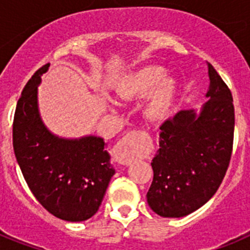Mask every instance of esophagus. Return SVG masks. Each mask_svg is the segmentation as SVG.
<instances>
[{"label": "esophagus", "mask_w": 250, "mask_h": 250, "mask_svg": "<svg viewBox=\"0 0 250 250\" xmlns=\"http://www.w3.org/2000/svg\"><path fill=\"white\" fill-rule=\"evenodd\" d=\"M141 149L140 132L136 130L129 131L118 141L114 149V158L119 164L130 165L138 158Z\"/></svg>", "instance_id": "esophagus-1"}]
</instances>
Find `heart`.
Returning a JSON list of instances; mask_svg holds the SVG:
<instances>
[{
	"label": "heart",
	"instance_id": "b5f03b06",
	"mask_svg": "<svg viewBox=\"0 0 250 250\" xmlns=\"http://www.w3.org/2000/svg\"><path fill=\"white\" fill-rule=\"evenodd\" d=\"M118 95L123 100H135L152 95L147 112L151 118L160 119L167 115L173 106L175 85L167 79L165 68L146 66L127 76L119 85Z\"/></svg>",
	"mask_w": 250,
	"mask_h": 250
}]
</instances>
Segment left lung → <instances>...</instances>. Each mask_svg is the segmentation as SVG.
<instances>
[{"mask_svg":"<svg viewBox=\"0 0 250 250\" xmlns=\"http://www.w3.org/2000/svg\"><path fill=\"white\" fill-rule=\"evenodd\" d=\"M208 63L209 89L199 116L182 110L161 124L147 204L158 215L182 218L216 193L230 163L234 105L228 85Z\"/></svg>","mask_w":250,"mask_h":250,"instance_id":"8db88e82","label":"left lung"}]
</instances>
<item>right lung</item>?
Listing matches in <instances>:
<instances>
[{
    "mask_svg": "<svg viewBox=\"0 0 250 250\" xmlns=\"http://www.w3.org/2000/svg\"><path fill=\"white\" fill-rule=\"evenodd\" d=\"M48 66L32 75L17 101L13 150L37 202L56 218L83 222L99 210L115 170L104 139L65 140L45 127L37 109V85Z\"/></svg>",
    "mask_w": 250,
    "mask_h": 250,
    "instance_id": "obj_1",
    "label": "right lung"
}]
</instances>
